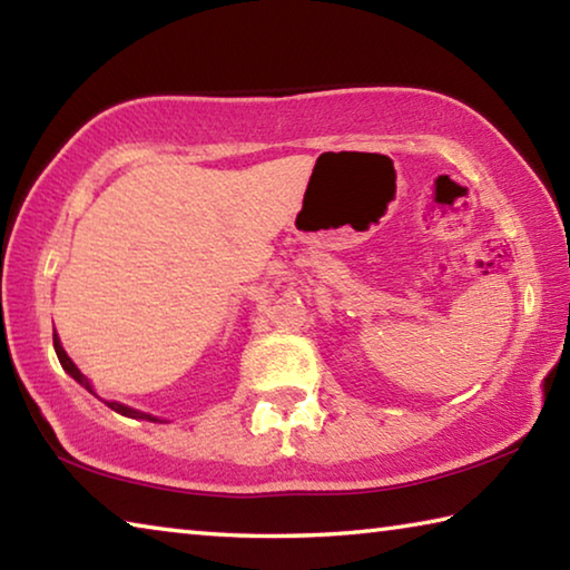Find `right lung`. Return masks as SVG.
<instances>
[{"label":"right lung","mask_w":570,"mask_h":570,"mask_svg":"<svg viewBox=\"0 0 570 570\" xmlns=\"http://www.w3.org/2000/svg\"><path fill=\"white\" fill-rule=\"evenodd\" d=\"M52 342H55V352H57V360H60V364H62V370H65L67 374H70L72 380L80 382L85 390L92 392V387H90L88 377H85V374H82L80 370H77L75 362H72L70 356H67V352L62 350V344H60V336H57V332L52 334ZM92 394H95V392H92ZM108 407H110V410H115V412L125 414V417H138V420H148V422H160L158 417H150V414H146V412H138V410H130V407H125V404H120V402H108Z\"/></svg>","instance_id":"add662e5"}]
</instances>
